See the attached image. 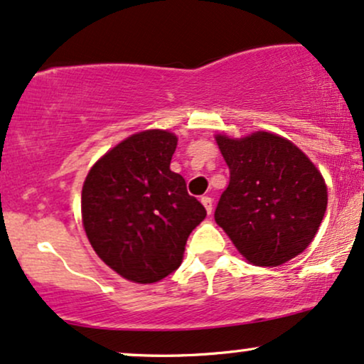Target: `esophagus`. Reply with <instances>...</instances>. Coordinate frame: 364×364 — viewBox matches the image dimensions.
Returning a JSON list of instances; mask_svg holds the SVG:
<instances>
[{
    "label": "esophagus",
    "instance_id": "obj_1",
    "mask_svg": "<svg viewBox=\"0 0 364 364\" xmlns=\"http://www.w3.org/2000/svg\"><path fill=\"white\" fill-rule=\"evenodd\" d=\"M200 203H203V206L206 208L208 215H211V211H213V199L209 198V196H203V198H200Z\"/></svg>",
    "mask_w": 364,
    "mask_h": 364
}]
</instances>
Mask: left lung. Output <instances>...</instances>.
<instances>
[{
	"mask_svg": "<svg viewBox=\"0 0 364 364\" xmlns=\"http://www.w3.org/2000/svg\"><path fill=\"white\" fill-rule=\"evenodd\" d=\"M216 143L230 168L216 223L254 266L276 267L300 255L327 209V186L317 166L272 132L240 139L218 134Z\"/></svg>",
	"mask_w": 364,
	"mask_h": 364,
	"instance_id": "obj_1",
	"label": "left lung"
}]
</instances>
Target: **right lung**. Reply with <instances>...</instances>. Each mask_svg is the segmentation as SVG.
Listing matches in <instances>:
<instances>
[{"mask_svg":"<svg viewBox=\"0 0 364 364\" xmlns=\"http://www.w3.org/2000/svg\"><path fill=\"white\" fill-rule=\"evenodd\" d=\"M177 136L141 131L107 151L90 168L81 191V218L93 250L112 271L149 284L178 269L192 230L206 209L170 170Z\"/></svg>","mask_w":364,"mask_h":364,"instance_id":"obj_1","label":"right lung"}]
</instances>
